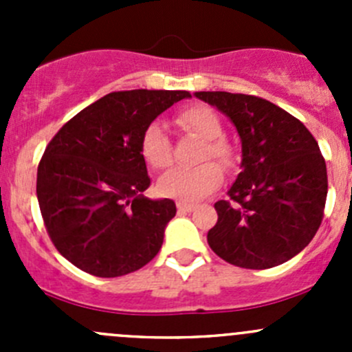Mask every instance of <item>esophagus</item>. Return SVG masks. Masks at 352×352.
<instances>
[{"label":"esophagus","mask_w":352,"mask_h":352,"mask_svg":"<svg viewBox=\"0 0 352 352\" xmlns=\"http://www.w3.org/2000/svg\"><path fill=\"white\" fill-rule=\"evenodd\" d=\"M194 208H196V206L189 204V202H184V201L177 202V209H179V212H190Z\"/></svg>","instance_id":"obj_1"}]
</instances>
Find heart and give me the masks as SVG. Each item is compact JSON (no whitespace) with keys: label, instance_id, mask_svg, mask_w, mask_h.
I'll use <instances>...</instances> for the list:
<instances>
[{"label":"heart","instance_id":"obj_1","mask_svg":"<svg viewBox=\"0 0 352 352\" xmlns=\"http://www.w3.org/2000/svg\"><path fill=\"white\" fill-rule=\"evenodd\" d=\"M177 124L187 133L204 140L199 160L214 158L228 166L233 162V150L221 138L223 124L218 113L208 105H190L180 110L175 117ZM141 153L144 162L156 170H163L172 163V143L166 127L160 120H153L144 129L141 138ZM223 182V170L214 162H206L194 168H173L160 179L158 190L163 196L180 201H197L218 189Z\"/></svg>","mask_w":352,"mask_h":352}]
</instances>
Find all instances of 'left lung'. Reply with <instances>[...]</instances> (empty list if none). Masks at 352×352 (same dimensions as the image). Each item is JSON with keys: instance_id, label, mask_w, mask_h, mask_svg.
Segmentation results:
<instances>
[{"instance_id": "obj_1", "label": "left lung", "mask_w": 352, "mask_h": 352, "mask_svg": "<svg viewBox=\"0 0 352 352\" xmlns=\"http://www.w3.org/2000/svg\"><path fill=\"white\" fill-rule=\"evenodd\" d=\"M230 117L242 140V172L228 201L214 204L208 232L216 255L236 267L269 269L300 254L317 233L327 199V166L301 120L261 97L196 91Z\"/></svg>"}]
</instances>
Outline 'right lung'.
Returning a JSON list of instances; mask_svg holds the SVG:
<instances>
[{
  "label": "right lung",
  "mask_w": 352,
  "mask_h": 352,
  "mask_svg": "<svg viewBox=\"0 0 352 352\" xmlns=\"http://www.w3.org/2000/svg\"><path fill=\"white\" fill-rule=\"evenodd\" d=\"M182 90L112 91L69 119L45 148L37 168V199L59 254L81 271L117 278L160 252L177 208L148 199L141 138Z\"/></svg>",
  "instance_id": "add662e5"
}]
</instances>
